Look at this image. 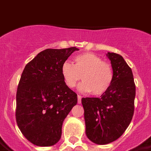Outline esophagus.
I'll list each match as a JSON object with an SVG mask.
<instances>
[{"label":"esophagus","instance_id":"obj_1","mask_svg":"<svg viewBox=\"0 0 151 151\" xmlns=\"http://www.w3.org/2000/svg\"><path fill=\"white\" fill-rule=\"evenodd\" d=\"M81 96H80V95H78V104H81Z\"/></svg>","mask_w":151,"mask_h":151}]
</instances>
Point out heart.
<instances>
[{"mask_svg": "<svg viewBox=\"0 0 151 151\" xmlns=\"http://www.w3.org/2000/svg\"><path fill=\"white\" fill-rule=\"evenodd\" d=\"M74 64L65 61L61 66V74L66 85L70 88L79 85L82 92H91L95 96L105 93L111 87L114 73L111 64L92 53L78 54L73 58Z\"/></svg>", "mask_w": 151, "mask_h": 151, "instance_id": "heart-1", "label": "heart"}]
</instances>
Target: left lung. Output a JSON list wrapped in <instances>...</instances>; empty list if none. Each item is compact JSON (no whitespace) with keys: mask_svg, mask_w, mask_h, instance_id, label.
I'll return each mask as SVG.
<instances>
[{"mask_svg":"<svg viewBox=\"0 0 151 151\" xmlns=\"http://www.w3.org/2000/svg\"><path fill=\"white\" fill-rule=\"evenodd\" d=\"M114 78L111 87L98 97L82 98L86 135L97 144L117 140L132 120L136 87L131 68L120 54H107Z\"/></svg>","mask_w":151,"mask_h":151,"instance_id":"obj_1","label":"left lung"}]
</instances>
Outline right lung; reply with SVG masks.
<instances>
[{"instance_id":"1","label":"right lung","mask_w":151,"mask_h":151,"mask_svg":"<svg viewBox=\"0 0 151 151\" xmlns=\"http://www.w3.org/2000/svg\"><path fill=\"white\" fill-rule=\"evenodd\" d=\"M79 49H46L25 66L16 95V121L23 135L39 147L54 145L64 119L78 103L66 85L61 66Z\"/></svg>"}]
</instances>
